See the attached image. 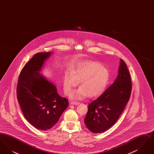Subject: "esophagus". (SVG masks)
Returning a JSON list of instances; mask_svg holds the SVG:
<instances>
[{
    "instance_id": "obj_1",
    "label": "esophagus",
    "mask_w": 154,
    "mask_h": 154,
    "mask_svg": "<svg viewBox=\"0 0 154 154\" xmlns=\"http://www.w3.org/2000/svg\"><path fill=\"white\" fill-rule=\"evenodd\" d=\"M72 104H73V105H78L80 104V103L78 102H75V101H73V102H71L70 103Z\"/></svg>"
}]
</instances>
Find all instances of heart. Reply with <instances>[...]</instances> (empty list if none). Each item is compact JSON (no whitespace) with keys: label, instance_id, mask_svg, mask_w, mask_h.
Wrapping results in <instances>:
<instances>
[{"label":"heart","instance_id":"obj_1","mask_svg":"<svg viewBox=\"0 0 154 154\" xmlns=\"http://www.w3.org/2000/svg\"><path fill=\"white\" fill-rule=\"evenodd\" d=\"M110 80L107 69L96 62L85 60L79 63L66 72L63 79L64 92L66 95L71 94L72 89L79 82L80 88L71 94L73 99H81L87 95L94 97L100 95L106 88Z\"/></svg>","mask_w":154,"mask_h":154}]
</instances>
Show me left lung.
<instances>
[{"mask_svg":"<svg viewBox=\"0 0 154 154\" xmlns=\"http://www.w3.org/2000/svg\"><path fill=\"white\" fill-rule=\"evenodd\" d=\"M132 91L130 73L124 61L121 59L116 80L102 94L88 104L84 123L94 133H100L116 124L128 102Z\"/></svg>","mask_w":154,"mask_h":154,"instance_id":"left-lung-1","label":"left lung"}]
</instances>
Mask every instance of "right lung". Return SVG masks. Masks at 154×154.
<instances>
[{
	"label": "right lung",
	"instance_id": "obj_1",
	"mask_svg": "<svg viewBox=\"0 0 154 154\" xmlns=\"http://www.w3.org/2000/svg\"><path fill=\"white\" fill-rule=\"evenodd\" d=\"M51 54L34 55L22 68L17 87V99L25 119L44 131L57 123L69 105L66 98L59 95L55 85L39 73Z\"/></svg>",
	"mask_w": 154,
	"mask_h": 154
}]
</instances>
